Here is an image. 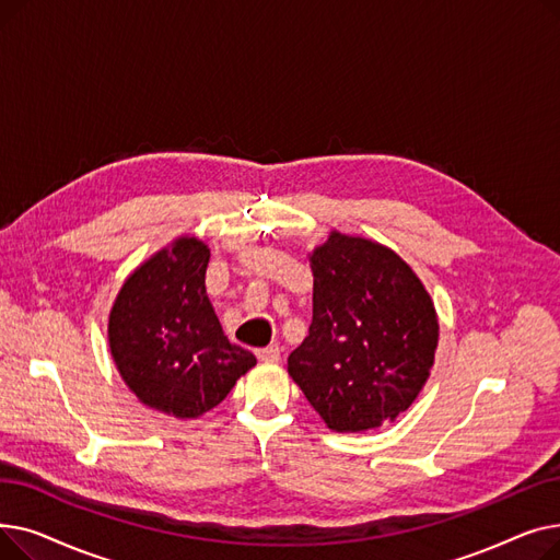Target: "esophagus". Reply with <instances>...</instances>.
I'll return each mask as SVG.
<instances>
[{"label":"esophagus","mask_w":560,"mask_h":560,"mask_svg":"<svg viewBox=\"0 0 560 560\" xmlns=\"http://www.w3.org/2000/svg\"><path fill=\"white\" fill-rule=\"evenodd\" d=\"M279 357H281L279 345H268V347H262V349H256V359L262 361V363H277Z\"/></svg>","instance_id":"esophagus-1"}]
</instances>
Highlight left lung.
Segmentation results:
<instances>
[{"mask_svg":"<svg viewBox=\"0 0 560 560\" xmlns=\"http://www.w3.org/2000/svg\"><path fill=\"white\" fill-rule=\"evenodd\" d=\"M308 260L313 322L288 374L331 431L395 422L435 361L440 325L429 290L397 252L338 229Z\"/></svg>","mask_w":560,"mask_h":560,"instance_id":"1","label":"left lung"}]
</instances>
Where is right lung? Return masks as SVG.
<instances>
[{"label":"right lung","instance_id":"1","mask_svg":"<svg viewBox=\"0 0 560 560\" xmlns=\"http://www.w3.org/2000/svg\"><path fill=\"white\" fill-rule=\"evenodd\" d=\"M211 249L179 235L125 279L108 313V349L147 408L197 420L215 408L256 357L229 342L206 295Z\"/></svg>","mask_w":560,"mask_h":560}]
</instances>
